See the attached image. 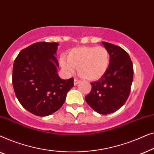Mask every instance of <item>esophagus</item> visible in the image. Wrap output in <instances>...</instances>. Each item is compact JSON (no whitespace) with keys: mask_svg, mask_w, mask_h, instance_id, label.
Listing matches in <instances>:
<instances>
[{"mask_svg":"<svg viewBox=\"0 0 154 154\" xmlns=\"http://www.w3.org/2000/svg\"><path fill=\"white\" fill-rule=\"evenodd\" d=\"M79 83H80V81H79V80L77 79H74V81H73V84H74V85H78Z\"/></svg>","mask_w":154,"mask_h":154,"instance_id":"34e87169","label":"esophagus"}]
</instances>
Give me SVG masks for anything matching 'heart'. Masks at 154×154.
I'll return each mask as SVG.
<instances>
[{"label": "heart", "mask_w": 154, "mask_h": 154, "mask_svg": "<svg viewBox=\"0 0 154 154\" xmlns=\"http://www.w3.org/2000/svg\"><path fill=\"white\" fill-rule=\"evenodd\" d=\"M60 64L68 73L77 68L83 79L95 81L104 75L110 64L108 50L103 46H82L73 48L66 53V59L62 57Z\"/></svg>", "instance_id": "1"}]
</instances>
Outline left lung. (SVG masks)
Here are the masks:
<instances>
[{"label":"left lung","instance_id":"obj_1","mask_svg":"<svg viewBox=\"0 0 154 154\" xmlns=\"http://www.w3.org/2000/svg\"><path fill=\"white\" fill-rule=\"evenodd\" d=\"M110 55V64L103 77L91 83L92 90L86 102L96 112L109 114L122 107L129 97L133 79V65L123 48L102 42Z\"/></svg>","mask_w":154,"mask_h":154}]
</instances>
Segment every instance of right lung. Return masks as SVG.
I'll use <instances>...</instances> for the list:
<instances>
[{"label":"right lung","instance_id":"add662e5","mask_svg":"<svg viewBox=\"0 0 154 154\" xmlns=\"http://www.w3.org/2000/svg\"><path fill=\"white\" fill-rule=\"evenodd\" d=\"M59 43L38 42L23 49L14 62L12 85L24 108L38 116L59 110L73 87V79L57 74L55 54Z\"/></svg>","mask_w":154,"mask_h":154}]
</instances>
